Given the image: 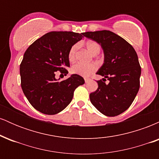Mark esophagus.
I'll use <instances>...</instances> for the list:
<instances>
[{
	"label": "esophagus",
	"instance_id": "1",
	"mask_svg": "<svg viewBox=\"0 0 159 159\" xmlns=\"http://www.w3.org/2000/svg\"><path fill=\"white\" fill-rule=\"evenodd\" d=\"M84 81H85L86 83H87V82L90 81V78H84Z\"/></svg>",
	"mask_w": 159,
	"mask_h": 159
}]
</instances>
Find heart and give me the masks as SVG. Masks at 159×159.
I'll return each instance as SVG.
<instances>
[{
	"instance_id": "obj_1",
	"label": "heart",
	"mask_w": 159,
	"mask_h": 159,
	"mask_svg": "<svg viewBox=\"0 0 159 159\" xmlns=\"http://www.w3.org/2000/svg\"><path fill=\"white\" fill-rule=\"evenodd\" d=\"M86 47L87 50L90 52L93 55H97L100 52V46L97 43L94 41H88L86 43ZM78 48V45L75 44L69 49L68 58L69 61H74L75 59L76 52ZM97 69V65L96 63H89V64H84V63H76L72 67V73L77 74L78 75L83 77H88L93 72H95Z\"/></svg>"
}]
</instances>
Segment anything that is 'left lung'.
I'll return each instance as SVG.
<instances>
[{"instance_id":"obj_1","label":"left lung","mask_w":159,"mask_h":159,"mask_svg":"<svg viewBox=\"0 0 159 159\" xmlns=\"http://www.w3.org/2000/svg\"><path fill=\"white\" fill-rule=\"evenodd\" d=\"M83 35L101 45L105 57L96 72L105 78L97 81V90L90 94L91 103L105 116H117L130 107L139 90L141 68L137 53L127 41L110 30ZM106 78L108 85L102 81Z\"/></svg>"}]
</instances>
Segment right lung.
<instances>
[{"label":"right lung","mask_w":159,"mask_h":159,"mask_svg":"<svg viewBox=\"0 0 159 159\" xmlns=\"http://www.w3.org/2000/svg\"><path fill=\"white\" fill-rule=\"evenodd\" d=\"M84 33L53 31L36 39L27 49L20 65L24 94L36 110L54 115L68 106L74 91L84 84L81 76L73 74L60 81L56 72L66 75L68 54L72 45L82 39Z\"/></svg>","instance_id":"right-lung-1"}]
</instances>
